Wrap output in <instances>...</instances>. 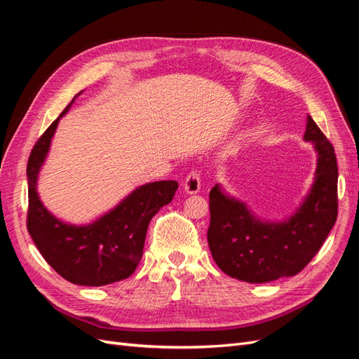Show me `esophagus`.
<instances>
[{
	"label": "esophagus",
	"instance_id": "34e87169",
	"mask_svg": "<svg viewBox=\"0 0 359 359\" xmlns=\"http://www.w3.org/2000/svg\"><path fill=\"white\" fill-rule=\"evenodd\" d=\"M184 190H186V193L189 194H196L199 190H201V175L198 172H190L189 175L186 177V180H184V184H182Z\"/></svg>",
	"mask_w": 359,
	"mask_h": 359
}]
</instances>
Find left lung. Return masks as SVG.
<instances>
[{"label":"left lung","instance_id":"obj_1","mask_svg":"<svg viewBox=\"0 0 359 359\" xmlns=\"http://www.w3.org/2000/svg\"><path fill=\"white\" fill-rule=\"evenodd\" d=\"M304 140L316 151V172L310 190L286 219L265 220L220 184L211 189L208 245L224 274L247 283L292 277L304 269L327 240L337 220L335 153L310 115Z\"/></svg>","mask_w":359,"mask_h":359}]
</instances>
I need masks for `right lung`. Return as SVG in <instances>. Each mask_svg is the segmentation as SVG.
Listing matches in <instances>:
<instances>
[{"label":"right lung","instance_id":"right-lung-1","mask_svg":"<svg viewBox=\"0 0 359 359\" xmlns=\"http://www.w3.org/2000/svg\"><path fill=\"white\" fill-rule=\"evenodd\" d=\"M81 94L82 91L74 95L31 151L27 166V227L41 256L61 277L73 285L104 286L135 273L142 259L148 224L158 210L172 202L178 182H147L86 224L67 223L53 215L40 201L39 173L49 154L60 119Z\"/></svg>","mask_w":359,"mask_h":359}]
</instances>
